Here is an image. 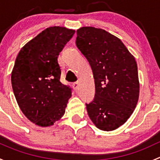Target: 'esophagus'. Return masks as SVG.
Segmentation results:
<instances>
[{"instance_id": "obj_1", "label": "esophagus", "mask_w": 160, "mask_h": 160, "mask_svg": "<svg viewBox=\"0 0 160 160\" xmlns=\"http://www.w3.org/2000/svg\"><path fill=\"white\" fill-rule=\"evenodd\" d=\"M72 88H73V89L75 91H77V90H78V88H79V83H77V82L73 83H72Z\"/></svg>"}]
</instances>
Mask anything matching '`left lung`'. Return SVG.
Returning a JSON list of instances; mask_svg holds the SVG:
<instances>
[{
  "mask_svg": "<svg viewBox=\"0 0 160 160\" xmlns=\"http://www.w3.org/2000/svg\"><path fill=\"white\" fill-rule=\"evenodd\" d=\"M76 44L89 62L95 83V97L87 111L95 126L117 129L135 110L139 97L135 57L118 37L94 27L77 31Z\"/></svg>",
  "mask_w": 160,
  "mask_h": 160,
  "instance_id": "left-lung-1",
  "label": "left lung"
}]
</instances>
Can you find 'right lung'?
<instances>
[{
	"instance_id": "1",
	"label": "right lung",
	"mask_w": 160,
	"mask_h": 160,
	"mask_svg": "<svg viewBox=\"0 0 160 160\" xmlns=\"http://www.w3.org/2000/svg\"><path fill=\"white\" fill-rule=\"evenodd\" d=\"M75 30L46 28L19 52L11 72L18 104L25 117L40 127L52 126L64 115L71 89L60 82L58 56Z\"/></svg>"
}]
</instances>
